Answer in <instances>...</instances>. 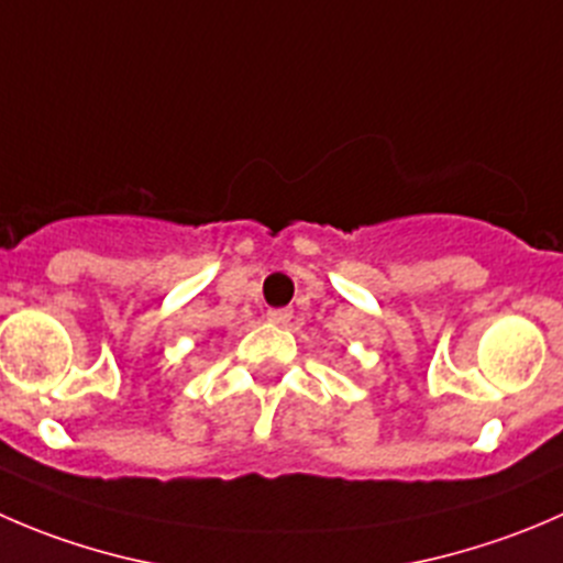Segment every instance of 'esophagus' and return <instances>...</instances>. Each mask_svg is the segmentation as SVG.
<instances>
[{"instance_id":"obj_1","label":"esophagus","mask_w":563,"mask_h":563,"mask_svg":"<svg viewBox=\"0 0 563 563\" xmlns=\"http://www.w3.org/2000/svg\"><path fill=\"white\" fill-rule=\"evenodd\" d=\"M266 316H269V321H272V324H277V327H286L288 324V321H291V310H288V308H275V310H269V313H266Z\"/></svg>"}]
</instances>
